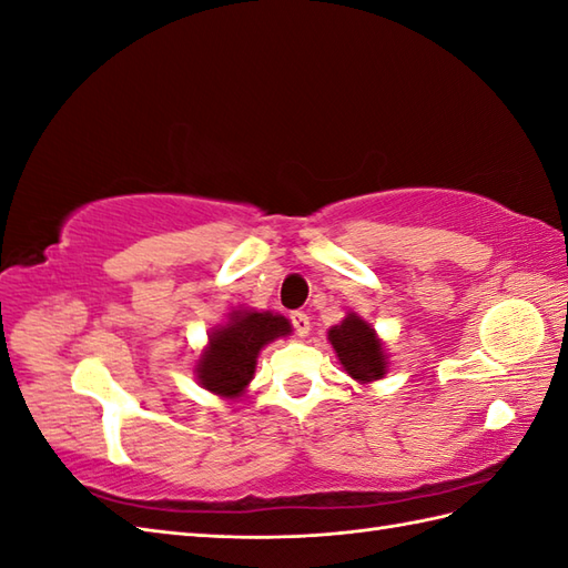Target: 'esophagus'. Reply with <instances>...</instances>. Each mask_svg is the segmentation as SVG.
I'll use <instances>...</instances> for the list:
<instances>
[{"mask_svg":"<svg viewBox=\"0 0 568 568\" xmlns=\"http://www.w3.org/2000/svg\"><path fill=\"white\" fill-rule=\"evenodd\" d=\"M291 320H293V327H295L297 336H307L310 334V317L305 315V312H293Z\"/></svg>","mask_w":568,"mask_h":568,"instance_id":"1","label":"esophagus"}]
</instances>
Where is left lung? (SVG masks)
Returning <instances> with one entry per match:
<instances>
[{
	"instance_id": "1",
	"label": "left lung",
	"mask_w": 568,
	"mask_h": 568,
	"mask_svg": "<svg viewBox=\"0 0 568 568\" xmlns=\"http://www.w3.org/2000/svg\"><path fill=\"white\" fill-rule=\"evenodd\" d=\"M327 339L342 368L356 383L368 385L385 378L390 366L385 344L378 332L356 312H346V317L339 324L329 327Z\"/></svg>"
}]
</instances>
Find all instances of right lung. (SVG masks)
I'll return each instance as SVG.
<instances>
[{
    "mask_svg": "<svg viewBox=\"0 0 568 568\" xmlns=\"http://www.w3.org/2000/svg\"><path fill=\"white\" fill-rule=\"evenodd\" d=\"M291 334V320L277 312L234 307L222 324L210 329L192 373L204 390L236 400L253 381L263 346Z\"/></svg>",
    "mask_w": 568,
    "mask_h": 568,
    "instance_id": "obj_1",
    "label": "right lung"
}]
</instances>
